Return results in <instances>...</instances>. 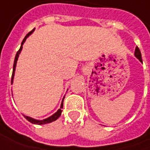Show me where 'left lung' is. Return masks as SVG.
<instances>
[{"instance_id":"obj_1","label":"left lung","mask_w":150,"mask_h":150,"mask_svg":"<svg viewBox=\"0 0 150 150\" xmlns=\"http://www.w3.org/2000/svg\"><path fill=\"white\" fill-rule=\"evenodd\" d=\"M135 56L139 59L141 62H143L142 60V54H141V52H140V49L138 48V47H137L135 49Z\"/></svg>"}]
</instances>
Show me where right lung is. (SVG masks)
Masks as SVG:
<instances>
[{
    "instance_id": "add662e5",
    "label": "right lung",
    "mask_w": 150,
    "mask_h": 150,
    "mask_svg": "<svg viewBox=\"0 0 150 150\" xmlns=\"http://www.w3.org/2000/svg\"><path fill=\"white\" fill-rule=\"evenodd\" d=\"M33 30H31L30 32H29L26 36H25V38H24V40H23V42H22V43H21V47H20V48L18 49V51L17 52L16 56H15V59H14V63H13V74H12V79H11V83H13V76H14V71H15V67H16L17 60H18V54H20V51H21V49H22V45H23V43L25 42V40H26V38L29 37V35H30V34L32 33V31H33ZM63 101H64V98H63ZM63 101H62L61 106H60V108H59V110L55 112L54 114H53L52 116H50L49 118H48V119H45V120H34V119H32V118H30V117H28V116H25V118L28 121H30V123L36 124V125H43V124H47V123H50V122H53V121L56 120L59 118V116H60V114H61V112H62L61 108H63Z\"/></svg>"
}]
</instances>
